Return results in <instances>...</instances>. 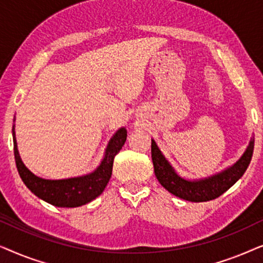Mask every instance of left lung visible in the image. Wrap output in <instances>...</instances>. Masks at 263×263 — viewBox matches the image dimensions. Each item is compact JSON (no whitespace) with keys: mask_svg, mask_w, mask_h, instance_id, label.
I'll use <instances>...</instances> for the list:
<instances>
[{"mask_svg":"<svg viewBox=\"0 0 263 263\" xmlns=\"http://www.w3.org/2000/svg\"><path fill=\"white\" fill-rule=\"evenodd\" d=\"M151 148H152L151 152H152L154 174L160 184L175 196L181 197L183 200L192 201V202H204V201L217 199L242 177L253 157L254 139L250 140L247 151L235 165L220 174L200 181H186L179 177L161 154L154 140H152Z\"/></svg>","mask_w":263,"mask_h":263,"instance_id":"obj_1","label":"left lung"}]
</instances>
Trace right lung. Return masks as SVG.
Returning a JSON list of instances; mask_svg holds the SVG:
<instances>
[{"label": "right lung", "mask_w": 263, "mask_h": 263, "mask_svg": "<svg viewBox=\"0 0 263 263\" xmlns=\"http://www.w3.org/2000/svg\"><path fill=\"white\" fill-rule=\"evenodd\" d=\"M12 132L14 158H15L17 172H19L25 185L39 199L57 207H79L91 202L92 200L98 197L105 189L106 184L110 181L111 175H112L115 157L120 152L125 140H127V130H125V128H121L110 140L102 164L92 174L77 178L50 181V179L37 177L25 166L20 159L19 152H17L14 125Z\"/></svg>", "instance_id": "1"}]
</instances>
